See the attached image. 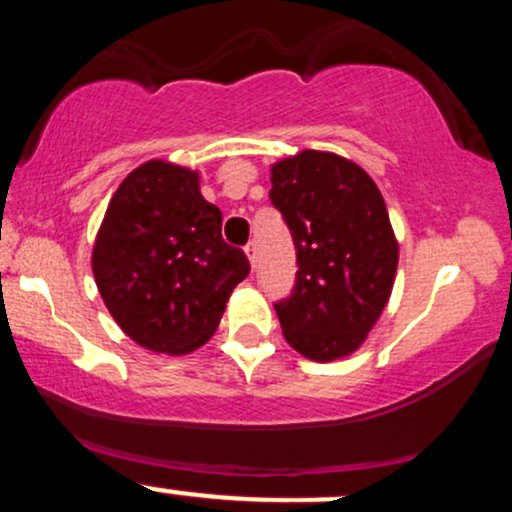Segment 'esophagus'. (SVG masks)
<instances>
[{"label":"esophagus","mask_w":512,"mask_h":512,"mask_svg":"<svg viewBox=\"0 0 512 512\" xmlns=\"http://www.w3.org/2000/svg\"><path fill=\"white\" fill-rule=\"evenodd\" d=\"M245 255H248L250 264H252V267H255V262H257V248H255V243L245 245Z\"/></svg>","instance_id":"34e87169"}]
</instances>
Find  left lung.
<instances>
[{
    "mask_svg": "<svg viewBox=\"0 0 512 512\" xmlns=\"http://www.w3.org/2000/svg\"><path fill=\"white\" fill-rule=\"evenodd\" d=\"M269 199L296 245V284L274 303L286 342L313 361L354 354L397 272L399 248L378 185L342 156L301 151L274 163Z\"/></svg>",
    "mask_w": 512,
    "mask_h": 512,
    "instance_id": "left-lung-1",
    "label": "left lung"
}]
</instances>
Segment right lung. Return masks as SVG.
I'll return each mask as SVG.
<instances>
[{"mask_svg": "<svg viewBox=\"0 0 512 512\" xmlns=\"http://www.w3.org/2000/svg\"><path fill=\"white\" fill-rule=\"evenodd\" d=\"M250 274L221 238V211L195 170L149 161L110 199L93 245V276L127 337L158 354H190L219 327L228 296Z\"/></svg>", "mask_w": 512, "mask_h": 512, "instance_id": "right-lung-1", "label": "right lung"}]
</instances>
